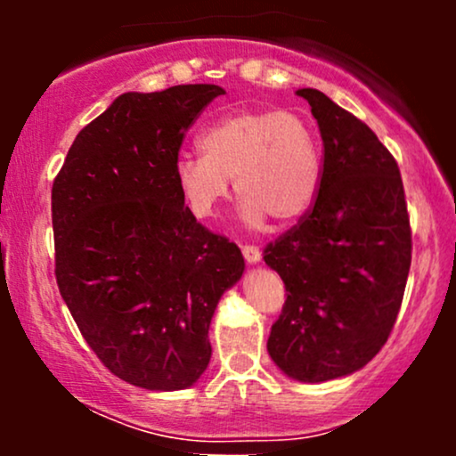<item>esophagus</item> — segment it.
<instances>
[{
  "label": "esophagus",
  "mask_w": 456,
  "mask_h": 456,
  "mask_svg": "<svg viewBox=\"0 0 456 456\" xmlns=\"http://www.w3.org/2000/svg\"><path fill=\"white\" fill-rule=\"evenodd\" d=\"M242 255L246 259V264H257V261L261 259V250L257 248V246H242Z\"/></svg>",
  "instance_id": "esophagus-1"
}]
</instances>
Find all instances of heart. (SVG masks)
Wrapping results in <instances>:
<instances>
[{
  "label": "heart",
  "instance_id": "obj_1",
  "mask_svg": "<svg viewBox=\"0 0 456 456\" xmlns=\"http://www.w3.org/2000/svg\"><path fill=\"white\" fill-rule=\"evenodd\" d=\"M201 154H180L174 180L197 218H212L232 192L242 218L259 227L272 216L291 223L311 210L323 175L315 126L282 109H242L218 118L199 134Z\"/></svg>",
  "mask_w": 456,
  "mask_h": 456
}]
</instances>
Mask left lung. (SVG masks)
Instances as JSON below:
<instances>
[{"label":"left lung","mask_w":456,"mask_h":456,"mask_svg":"<svg viewBox=\"0 0 456 456\" xmlns=\"http://www.w3.org/2000/svg\"><path fill=\"white\" fill-rule=\"evenodd\" d=\"M311 104L323 141L315 206L264 250L287 300L268 354L287 378L322 384L362 369L388 341L411 264L396 160L364 122L323 92Z\"/></svg>","instance_id":"left-lung-1"}]
</instances>
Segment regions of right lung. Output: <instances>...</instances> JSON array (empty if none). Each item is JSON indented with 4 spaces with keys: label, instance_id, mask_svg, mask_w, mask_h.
Masks as SVG:
<instances>
[{
    "label": "right lung",
    "instance_id": "1",
    "mask_svg": "<svg viewBox=\"0 0 456 456\" xmlns=\"http://www.w3.org/2000/svg\"><path fill=\"white\" fill-rule=\"evenodd\" d=\"M221 94H122L77 134L51 191L60 294L101 362L145 390L201 378L214 311L244 274L238 246L197 223L174 180L184 133Z\"/></svg>",
    "mask_w": 456,
    "mask_h": 456
}]
</instances>
